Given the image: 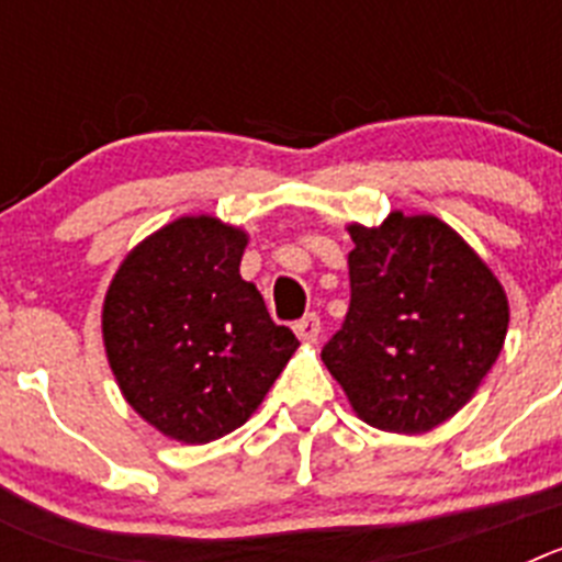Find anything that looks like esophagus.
I'll return each instance as SVG.
<instances>
[{
  "instance_id": "obj_1",
  "label": "esophagus",
  "mask_w": 562,
  "mask_h": 562,
  "mask_svg": "<svg viewBox=\"0 0 562 562\" xmlns=\"http://www.w3.org/2000/svg\"><path fill=\"white\" fill-rule=\"evenodd\" d=\"M292 329H295V335L301 337V340H304V342H315L317 335H321V317H317L315 312H312V315L301 317V321H297V324L292 326Z\"/></svg>"
}]
</instances>
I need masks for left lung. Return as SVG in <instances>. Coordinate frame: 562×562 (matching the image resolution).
<instances>
[{"mask_svg":"<svg viewBox=\"0 0 562 562\" xmlns=\"http://www.w3.org/2000/svg\"><path fill=\"white\" fill-rule=\"evenodd\" d=\"M351 304L324 346L351 411L389 434H428L473 400L504 349L509 301L484 258L434 213L346 225Z\"/></svg>","mask_w":562,"mask_h":562,"instance_id":"obj_1","label":"left lung"}]
</instances>
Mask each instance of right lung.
<instances>
[{
	"instance_id": "1",
	"label": "right lung",
	"mask_w": 562,
	"mask_h": 562,
	"mask_svg": "<svg viewBox=\"0 0 562 562\" xmlns=\"http://www.w3.org/2000/svg\"><path fill=\"white\" fill-rule=\"evenodd\" d=\"M247 241L216 216H180L126 252L103 297L114 382L166 439L207 445L241 428L301 346L238 272Z\"/></svg>"
}]
</instances>
